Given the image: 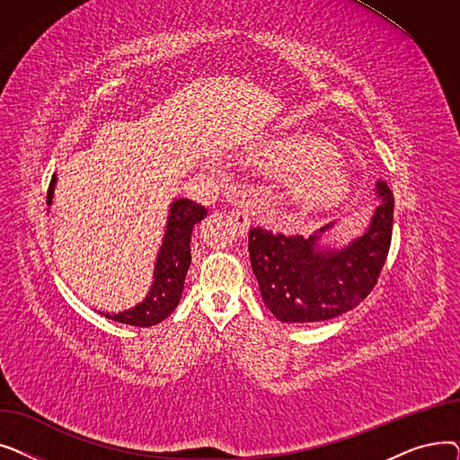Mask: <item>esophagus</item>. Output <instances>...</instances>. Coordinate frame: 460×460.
<instances>
[{
  "label": "esophagus",
  "instance_id": "34e87169",
  "mask_svg": "<svg viewBox=\"0 0 460 460\" xmlns=\"http://www.w3.org/2000/svg\"><path fill=\"white\" fill-rule=\"evenodd\" d=\"M231 216H233V220H234V226L238 227V231H248L250 229V224H252V217H250V214H248V210L246 208H243V207H238V208H234L233 212H231Z\"/></svg>",
  "mask_w": 460,
  "mask_h": 460
}]
</instances>
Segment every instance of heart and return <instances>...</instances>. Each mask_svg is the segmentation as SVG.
I'll use <instances>...</instances> for the list:
<instances>
[{
	"mask_svg": "<svg viewBox=\"0 0 460 460\" xmlns=\"http://www.w3.org/2000/svg\"><path fill=\"white\" fill-rule=\"evenodd\" d=\"M259 162L281 169L285 198L305 210L340 203L350 190V175L330 143L321 137H295L262 145Z\"/></svg>",
	"mask_w": 460,
	"mask_h": 460,
	"instance_id": "b5f03b06",
	"label": "heart"
}]
</instances>
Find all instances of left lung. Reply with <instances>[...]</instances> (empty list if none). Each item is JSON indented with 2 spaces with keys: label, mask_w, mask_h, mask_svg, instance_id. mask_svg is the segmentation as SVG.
Masks as SVG:
<instances>
[{
  "label": "left lung",
  "mask_w": 460,
  "mask_h": 460,
  "mask_svg": "<svg viewBox=\"0 0 460 460\" xmlns=\"http://www.w3.org/2000/svg\"><path fill=\"white\" fill-rule=\"evenodd\" d=\"M376 208L364 234L341 250H321L315 234L250 229V259L261 296L281 323L328 321L356 307L373 291L388 257L394 227V193L384 181L375 188Z\"/></svg>",
  "instance_id": "obj_1"
}]
</instances>
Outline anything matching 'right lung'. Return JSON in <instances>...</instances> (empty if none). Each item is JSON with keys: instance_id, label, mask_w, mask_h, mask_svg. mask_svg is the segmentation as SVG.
<instances>
[{"instance_id": "1", "label": "right lung", "mask_w": 460, "mask_h": 460, "mask_svg": "<svg viewBox=\"0 0 460 460\" xmlns=\"http://www.w3.org/2000/svg\"><path fill=\"white\" fill-rule=\"evenodd\" d=\"M56 181L58 177L52 175L46 196L48 205H52ZM205 216L207 208L190 199H177L172 203V207H169L165 234L155 264L153 285L149 295L132 309L120 313H102L106 319L130 326L147 328L162 323L165 317L172 315L181 302L184 278L190 269L191 229L193 226L199 224Z\"/></svg>"}]
</instances>
